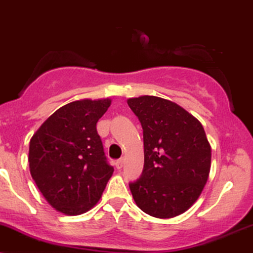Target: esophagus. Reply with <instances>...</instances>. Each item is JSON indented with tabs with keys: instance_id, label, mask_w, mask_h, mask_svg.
I'll list each match as a JSON object with an SVG mask.
<instances>
[{
	"instance_id": "1",
	"label": "esophagus",
	"mask_w": 253,
	"mask_h": 253,
	"mask_svg": "<svg viewBox=\"0 0 253 253\" xmlns=\"http://www.w3.org/2000/svg\"><path fill=\"white\" fill-rule=\"evenodd\" d=\"M123 159H120V160H117V161H116V168L117 169H122V167H123Z\"/></svg>"
}]
</instances>
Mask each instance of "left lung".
Here are the masks:
<instances>
[{
	"label": "left lung",
	"instance_id": "left-lung-1",
	"mask_svg": "<svg viewBox=\"0 0 253 253\" xmlns=\"http://www.w3.org/2000/svg\"><path fill=\"white\" fill-rule=\"evenodd\" d=\"M143 129L144 167L129 183L144 213L160 219L182 214L200 197L211 169L204 126L176 103L155 96L129 98Z\"/></svg>",
	"mask_w": 253,
	"mask_h": 253
}]
</instances>
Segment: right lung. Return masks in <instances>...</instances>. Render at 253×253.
<instances>
[{
	"mask_svg": "<svg viewBox=\"0 0 253 253\" xmlns=\"http://www.w3.org/2000/svg\"><path fill=\"white\" fill-rule=\"evenodd\" d=\"M111 99L68 103L50 115L29 142V170L53 209L67 215L99 201L114 168L106 161L97 122Z\"/></svg>",
	"mask_w": 253,
	"mask_h": 253,
	"instance_id": "obj_1",
	"label": "right lung"
}]
</instances>
